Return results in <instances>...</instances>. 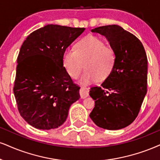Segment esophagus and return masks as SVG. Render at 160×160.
Returning a JSON list of instances; mask_svg holds the SVG:
<instances>
[{"instance_id": "obj_1", "label": "esophagus", "mask_w": 160, "mask_h": 160, "mask_svg": "<svg viewBox=\"0 0 160 160\" xmlns=\"http://www.w3.org/2000/svg\"><path fill=\"white\" fill-rule=\"evenodd\" d=\"M79 93L82 98L88 97V96H89V89H88V88H85V87H82V88H80Z\"/></svg>"}]
</instances>
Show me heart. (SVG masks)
Instances as JSON below:
<instances>
[{
  "label": "heart",
  "instance_id": "1",
  "mask_svg": "<svg viewBox=\"0 0 160 160\" xmlns=\"http://www.w3.org/2000/svg\"><path fill=\"white\" fill-rule=\"evenodd\" d=\"M116 62V53L113 48L106 46L98 37L89 35L78 41L76 50L66 49L63 56V64L72 78L80 76L85 64L86 70L80 78V83L88 85L98 80H104L113 71Z\"/></svg>",
  "mask_w": 160,
  "mask_h": 160
}]
</instances>
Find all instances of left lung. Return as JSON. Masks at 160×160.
Listing matches in <instances>:
<instances>
[{"instance_id": "8db88e82", "label": "left lung", "mask_w": 160, "mask_h": 160, "mask_svg": "<svg viewBox=\"0 0 160 160\" xmlns=\"http://www.w3.org/2000/svg\"><path fill=\"white\" fill-rule=\"evenodd\" d=\"M91 32L106 37L115 51L116 62L101 87L90 88L95 107L90 117L99 128L122 129L137 117L146 95V52L141 41L120 26H102Z\"/></svg>"}]
</instances>
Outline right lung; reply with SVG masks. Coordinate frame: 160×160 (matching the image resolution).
Instances as JSON below:
<instances>
[{
	"instance_id": "add662e5",
	"label": "right lung",
	"mask_w": 160,
	"mask_h": 160,
	"mask_svg": "<svg viewBox=\"0 0 160 160\" xmlns=\"http://www.w3.org/2000/svg\"><path fill=\"white\" fill-rule=\"evenodd\" d=\"M84 28L48 24L28 35L17 58L13 91L20 115L37 129L58 128L79 99L63 64L64 52Z\"/></svg>"
}]
</instances>
